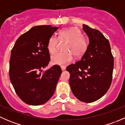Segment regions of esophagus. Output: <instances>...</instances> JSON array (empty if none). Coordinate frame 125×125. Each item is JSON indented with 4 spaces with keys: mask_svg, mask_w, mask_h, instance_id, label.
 <instances>
[{
    "mask_svg": "<svg viewBox=\"0 0 125 125\" xmlns=\"http://www.w3.org/2000/svg\"><path fill=\"white\" fill-rule=\"evenodd\" d=\"M61 69L62 71H64L66 70V66H61Z\"/></svg>",
    "mask_w": 125,
    "mask_h": 125,
    "instance_id": "1",
    "label": "esophagus"
}]
</instances>
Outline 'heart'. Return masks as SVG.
Masks as SVG:
<instances>
[{"mask_svg": "<svg viewBox=\"0 0 125 125\" xmlns=\"http://www.w3.org/2000/svg\"><path fill=\"white\" fill-rule=\"evenodd\" d=\"M60 40H68L65 46V52H57L51 57V62L54 65H66L73 60V55L77 57L82 56L86 52L88 48V41L83 36L82 32L77 28L72 27L62 30L59 32ZM58 44V39L54 36H51L47 42V50L51 54L56 52Z\"/></svg>", "mask_w": 125, "mask_h": 125, "instance_id": "1", "label": "heart"}]
</instances>
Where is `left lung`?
<instances>
[{"label": "left lung", "mask_w": 125, "mask_h": 125, "mask_svg": "<svg viewBox=\"0 0 125 125\" xmlns=\"http://www.w3.org/2000/svg\"><path fill=\"white\" fill-rule=\"evenodd\" d=\"M89 40L86 52L75 63L69 65L70 84L80 101L91 103L100 99L109 89L113 80L114 57L110 44L96 29L83 25Z\"/></svg>", "instance_id": "8db88e82"}]
</instances>
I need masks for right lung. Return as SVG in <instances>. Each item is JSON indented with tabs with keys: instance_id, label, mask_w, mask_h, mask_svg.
Instances as JSON below:
<instances>
[{
	"instance_id": "1",
	"label": "right lung",
	"mask_w": 125,
	"mask_h": 125,
	"mask_svg": "<svg viewBox=\"0 0 125 125\" xmlns=\"http://www.w3.org/2000/svg\"><path fill=\"white\" fill-rule=\"evenodd\" d=\"M51 25L36 26L16 40L10 60V79L19 97L31 105L46 103L54 93L62 73L54 65L43 71L50 61L48 39L58 29Z\"/></svg>"
}]
</instances>
